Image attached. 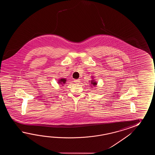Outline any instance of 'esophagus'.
Returning <instances> with one entry per match:
<instances>
[{"label": "esophagus", "mask_w": 155, "mask_h": 155, "mask_svg": "<svg viewBox=\"0 0 155 155\" xmlns=\"http://www.w3.org/2000/svg\"><path fill=\"white\" fill-rule=\"evenodd\" d=\"M74 82H75V83H76V84H79V83L80 82V80H78V79H76V80H74Z\"/></svg>", "instance_id": "1"}]
</instances>
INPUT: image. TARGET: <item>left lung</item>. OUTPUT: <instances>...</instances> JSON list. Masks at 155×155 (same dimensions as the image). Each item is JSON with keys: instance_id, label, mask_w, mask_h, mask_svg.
<instances>
[{"instance_id": "obj_1", "label": "left lung", "mask_w": 155, "mask_h": 155, "mask_svg": "<svg viewBox=\"0 0 155 155\" xmlns=\"http://www.w3.org/2000/svg\"><path fill=\"white\" fill-rule=\"evenodd\" d=\"M92 79H93V78H92ZM90 83H91V86H96V85H97V82H96V81H95V80H92L91 81H90Z\"/></svg>"}]
</instances>
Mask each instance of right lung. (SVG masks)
<instances>
[{"label": "right lung", "instance_id": "add662e5", "mask_svg": "<svg viewBox=\"0 0 155 155\" xmlns=\"http://www.w3.org/2000/svg\"><path fill=\"white\" fill-rule=\"evenodd\" d=\"M66 81H67V80L66 79L61 78V79H60L59 80V81H58V82L59 84H61L62 85H64V84H66Z\"/></svg>", "mask_w": 155, "mask_h": 155}]
</instances>
